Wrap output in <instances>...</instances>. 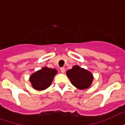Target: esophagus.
<instances>
[{
  "mask_svg": "<svg viewBox=\"0 0 125 125\" xmlns=\"http://www.w3.org/2000/svg\"><path fill=\"white\" fill-rule=\"evenodd\" d=\"M60 71H61V72H62V73H65V69L64 67H61Z\"/></svg>",
  "mask_w": 125,
  "mask_h": 125,
  "instance_id": "1",
  "label": "esophagus"
}]
</instances>
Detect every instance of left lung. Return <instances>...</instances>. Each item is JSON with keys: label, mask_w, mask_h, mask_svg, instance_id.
I'll return each mask as SVG.
<instances>
[{"label": "left lung", "mask_w": 125, "mask_h": 125, "mask_svg": "<svg viewBox=\"0 0 125 125\" xmlns=\"http://www.w3.org/2000/svg\"><path fill=\"white\" fill-rule=\"evenodd\" d=\"M66 74L73 85L79 89L88 88L93 80L92 75L89 71L81 68L78 65L73 66L72 69L67 71Z\"/></svg>", "instance_id": "obj_1"}]
</instances>
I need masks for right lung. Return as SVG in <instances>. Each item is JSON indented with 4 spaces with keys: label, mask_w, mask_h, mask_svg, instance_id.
I'll list each match as a JSON object with an SVG mask.
<instances>
[{
    "label": "right lung",
    "mask_w": 125,
    "mask_h": 125,
    "mask_svg": "<svg viewBox=\"0 0 125 125\" xmlns=\"http://www.w3.org/2000/svg\"><path fill=\"white\" fill-rule=\"evenodd\" d=\"M56 73V69L45 67L33 73L30 77V81L36 90H44L50 86Z\"/></svg>",
    "instance_id": "add662e5"
}]
</instances>
